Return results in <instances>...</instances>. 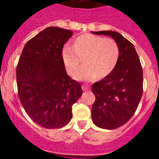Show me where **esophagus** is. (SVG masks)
Wrapping results in <instances>:
<instances>
[{
  "instance_id": "obj_1",
  "label": "esophagus",
  "mask_w": 159,
  "mask_h": 159,
  "mask_svg": "<svg viewBox=\"0 0 159 159\" xmlns=\"http://www.w3.org/2000/svg\"><path fill=\"white\" fill-rule=\"evenodd\" d=\"M82 88L84 92H87V91H88V89H89V85H88V84H83Z\"/></svg>"
}]
</instances>
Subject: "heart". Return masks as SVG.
I'll use <instances>...</instances> for the list:
<instances>
[{"label":"heart","mask_w":159,"mask_h":159,"mask_svg":"<svg viewBox=\"0 0 159 159\" xmlns=\"http://www.w3.org/2000/svg\"><path fill=\"white\" fill-rule=\"evenodd\" d=\"M62 58L71 75L78 72L84 61L85 66L75 77L79 80H102L113 72L119 58V48L112 38L84 33L72 40L71 47L63 49Z\"/></svg>","instance_id":"obj_1"}]
</instances>
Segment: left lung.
<instances>
[{"label": "left lung", "instance_id": "left-lung-1", "mask_svg": "<svg viewBox=\"0 0 159 159\" xmlns=\"http://www.w3.org/2000/svg\"><path fill=\"white\" fill-rule=\"evenodd\" d=\"M110 36L119 48L117 65L109 76L95 83L92 118L97 127L119 128L134 116L143 95V75L140 60L131 42L115 31L92 32Z\"/></svg>", "mask_w": 159, "mask_h": 159}]
</instances>
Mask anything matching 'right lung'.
Returning <instances> with one entry per match:
<instances>
[{"label": "right lung", "instance_id": "add662e5", "mask_svg": "<svg viewBox=\"0 0 159 159\" xmlns=\"http://www.w3.org/2000/svg\"><path fill=\"white\" fill-rule=\"evenodd\" d=\"M72 31L48 27L25 43L16 66L19 99L29 117L46 129L60 128L72 117L81 84L67 75L62 58Z\"/></svg>", "mask_w": 159, "mask_h": 159}]
</instances>
